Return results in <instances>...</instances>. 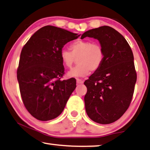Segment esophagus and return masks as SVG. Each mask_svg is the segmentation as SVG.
I'll list each match as a JSON object with an SVG mask.
<instances>
[{
	"label": "esophagus",
	"mask_w": 150,
	"mask_h": 150,
	"mask_svg": "<svg viewBox=\"0 0 150 150\" xmlns=\"http://www.w3.org/2000/svg\"><path fill=\"white\" fill-rule=\"evenodd\" d=\"M83 80H81V79H76V82L77 84H82L83 83Z\"/></svg>",
	"instance_id": "obj_1"
}]
</instances>
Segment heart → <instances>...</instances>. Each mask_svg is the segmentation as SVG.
Here are the masks:
<instances>
[{
    "label": "heart",
    "mask_w": 150,
    "mask_h": 150,
    "mask_svg": "<svg viewBox=\"0 0 150 150\" xmlns=\"http://www.w3.org/2000/svg\"><path fill=\"white\" fill-rule=\"evenodd\" d=\"M70 50L60 51L61 60L65 67L70 68L77 59L78 65L68 71L69 77H81L100 68L104 60V49L99 42L79 40L70 45Z\"/></svg>",
    "instance_id": "heart-1"
}]
</instances>
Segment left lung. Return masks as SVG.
<instances>
[{"label":"left lung","instance_id":"8db88e82","mask_svg":"<svg viewBox=\"0 0 150 150\" xmlns=\"http://www.w3.org/2000/svg\"><path fill=\"white\" fill-rule=\"evenodd\" d=\"M85 37L97 39L105 53L100 68L84 83L86 114L95 122L112 123L125 114L133 98L137 81L133 52L122 34L107 25L88 30L81 38Z\"/></svg>","mask_w":150,"mask_h":150}]
</instances>
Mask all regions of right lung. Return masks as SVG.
<instances>
[{"label": "right lung", "instance_id": "1", "mask_svg": "<svg viewBox=\"0 0 150 150\" xmlns=\"http://www.w3.org/2000/svg\"><path fill=\"white\" fill-rule=\"evenodd\" d=\"M80 35L53 25L41 28L21 50L17 77L23 105L41 121L62 114L76 86L74 79L62 80L64 67L60 51Z\"/></svg>", "mask_w": 150, "mask_h": 150}]
</instances>
